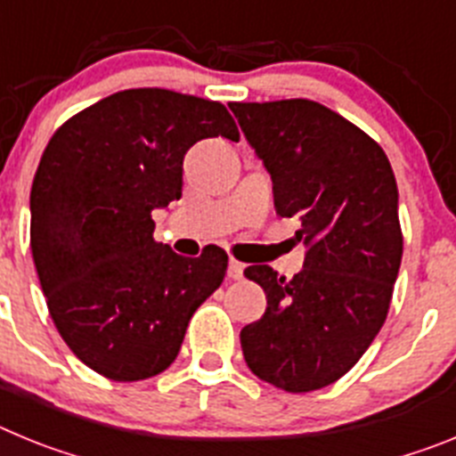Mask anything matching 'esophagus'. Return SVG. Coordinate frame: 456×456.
<instances>
[{"mask_svg": "<svg viewBox=\"0 0 456 456\" xmlns=\"http://www.w3.org/2000/svg\"><path fill=\"white\" fill-rule=\"evenodd\" d=\"M228 276H231L232 281H240V278L244 276V265L237 263V260H231V263H228Z\"/></svg>", "mask_w": 456, "mask_h": 456, "instance_id": "obj_1", "label": "esophagus"}]
</instances>
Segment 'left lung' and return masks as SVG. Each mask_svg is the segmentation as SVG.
Masks as SVG:
<instances>
[{
    "label": "left lung",
    "mask_w": 456,
    "mask_h": 456,
    "mask_svg": "<svg viewBox=\"0 0 456 456\" xmlns=\"http://www.w3.org/2000/svg\"><path fill=\"white\" fill-rule=\"evenodd\" d=\"M263 159L281 216H299L304 269L289 281L244 269L267 310L241 329L256 377L288 393L333 384L356 365L388 315L402 263L397 183L388 157L356 125L313 100L231 102Z\"/></svg>",
    "instance_id": "8db88e82"
}]
</instances>
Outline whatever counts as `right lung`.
Listing matches in <instances>:
<instances>
[{
    "label": "right lung",
    "mask_w": 456,
    "mask_h": 456,
    "mask_svg": "<svg viewBox=\"0 0 456 456\" xmlns=\"http://www.w3.org/2000/svg\"><path fill=\"white\" fill-rule=\"evenodd\" d=\"M212 136L240 139L221 102L130 88L66 120L40 157L29 200L40 288L68 347L102 377L164 372L224 281V248L184 257L152 237V212L183 196L184 155Z\"/></svg>",
    "instance_id": "obj_1"
}]
</instances>
